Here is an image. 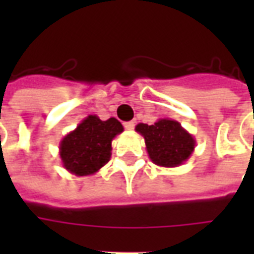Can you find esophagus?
Wrapping results in <instances>:
<instances>
[{
    "label": "esophagus",
    "mask_w": 254,
    "mask_h": 254,
    "mask_svg": "<svg viewBox=\"0 0 254 254\" xmlns=\"http://www.w3.org/2000/svg\"><path fill=\"white\" fill-rule=\"evenodd\" d=\"M124 127H125V129H127V130H133V127H134V122H132V121L125 122V124H124Z\"/></svg>",
    "instance_id": "1"
}]
</instances>
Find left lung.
Wrapping results in <instances>:
<instances>
[{
	"mask_svg": "<svg viewBox=\"0 0 254 254\" xmlns=\"http://www.w3.org/2000/svg\"><path fill=\"white\" fill-rule=\"evenodd\" d=\"M136 132L144 137L149 159L160 167L184 165L196 147V140L190 133L170 118H160L154 125L138 124Z\"/></svg>",
	"mask_w": 254,
	"mask_h": 254,
	"instance_id": "obj_1",
	"label": "left lung"
}]
</instances>
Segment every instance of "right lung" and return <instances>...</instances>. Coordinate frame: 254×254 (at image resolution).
<instances>
[{"label": "right lung", "mask_w": 254, "mask_h": 254, "mask_svg": "<svg viewBox=\"0 0 254 254\" xmlns=\"http://www.w3.org/2000/svg\"><path fill=\"white\" fill-rule=\"evenodd\" d=\"M124 132L117 118L102 121L98 116H88L60 143L61 163L70 174L92 176L111 158V141Z\"/></svg>", "instance_id": "add662e5"}]
</instances>
